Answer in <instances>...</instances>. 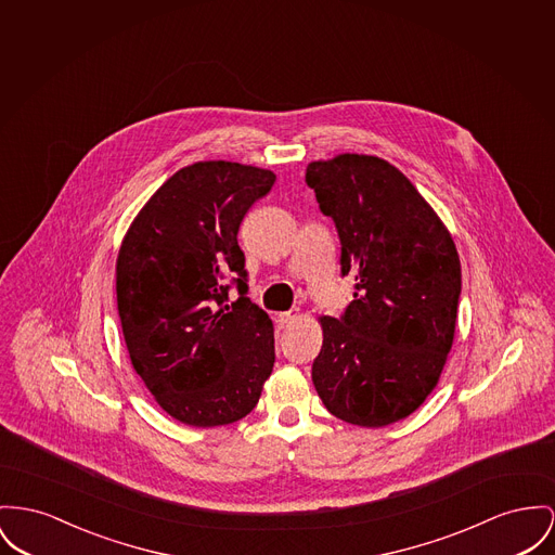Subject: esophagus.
I'll return each mask as SVG.
<instances>
[{"label":"esophagus","instance_id":"obj_1","mask_svg":"<svg viewBox=\"0 0 555 555\" xmlns=\"http://www.w3.org/2000/svg\"><path fill=\"white\" fill-rule=\"evenodd\" d=\"M295 320V311H286V313H280V315H278V322H280V326H282V328H288Z\"/></svg>","mask_w":555,"mask_h":555}]
</instances>
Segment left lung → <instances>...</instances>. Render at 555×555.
<instances>
[{
	"label": "left lung",
	"instance_id": "1",
	"mask_svg": "<svg viewBox=\"0 0 555 555\" xmlns=\"http://www.w3.org/2000/svg\"><path fill=\"white\" fill-rule=\"evenodd\" d=\"M340 240L353 300L324 315L311 378L336 418L385 427L425 402L452 347L461 260L434 208L374 155L311 162L305 175Z\"/></svg>",
	"mask_w": 555,
	"mask_h": 555
}]
</instances>
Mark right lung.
Masks as SVG:
<instances>
[{"label":"right lung","instance_id":"obj_1","mask_svg":"<svg viewBox=\"0 0 555 555\" xmlns=\"http://www.w3.org/2000/svg\"><path fill=\"white\" fill-rule=\"evenodd\" d=\"M275 183L271 170L197 162L159 186L117 257V311L137 374L191 427L244 418L273 370L269 315L248 298L237 231ZM241 298L228 305L223 280Z\"/></svg>","mask_w":555,"mask_h":555}]
</instances>
